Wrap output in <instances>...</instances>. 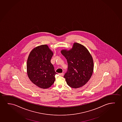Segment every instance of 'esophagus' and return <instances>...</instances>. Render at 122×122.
I'll return each mask as SVG.
<instances>
[{
	"label": "esophagus",
	"instance_id": "obj_1",
	"mask_svg": "<svg viewBox=\"0 0 122 122\" xmlns=\"http://www.w3.org/2000/svg\"><path fill=\"white\" fill-rule=\"evenodd\" d=\"M59 75L60 76H63L64 75V73H59Z\"/></svg>",
	"mask_w": 122,
	"mask_h": 122
}]
</instances>
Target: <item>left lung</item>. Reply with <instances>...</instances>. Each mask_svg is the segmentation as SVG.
Instances as JSON below:
<instances>
[{
  "instance_id": "obj_1",
  "label": "left lung",
  "mask_w": 122,
  "mask_h": 122,
  "mask_svg": "<svg viewBox=\"0 0 122 122\" xmlns=\"http://www.w3.org/2000/svg\"><path fill=\"white\" fill-rule=\"evenodd\" d=\"M61 53L68 62V70L64 77L68 85L73 88L84 86L93 71V61L89 51L84 46L75 43L70 50H62Z\"/></svg>"
}]
</instances>
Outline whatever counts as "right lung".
<instances>
[{
	"mask_svg": "<svg viewBox=\"0 0 122 122\" xmlns=\"http://www.w3.org/2000/svg\"><path fill=\"white\" fill-rule=\"evenodd\" d=\"M53 55L46 45H41L32 50L27 61V73L31 81L43 89L49 88L54 83L57 74L51 63Z\"/></svg>",
	"mask_w": 122,
	"mask_h": 122,
	"instance_id": "right-lung-1",
	"label": "right lung"
}]
</instances>
